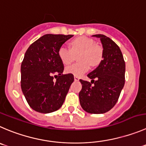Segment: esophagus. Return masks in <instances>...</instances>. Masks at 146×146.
Segmentation results:
<instances>
[{
	"label": "esophagus",
	"instance_id": "34e87169",
	"mask_svg": "<svg viewBox=\"0 0 146 146\" xmlns=\"http://www.w3.org/2000/svg\"><path fill=\"white\" fill-rule=\"evenodd\" d=\"M79 80H80V77L74 76V81H79Z\"/></svg>",
	"mask_w": 146,
	"mask_h": 146
}]
</instances>
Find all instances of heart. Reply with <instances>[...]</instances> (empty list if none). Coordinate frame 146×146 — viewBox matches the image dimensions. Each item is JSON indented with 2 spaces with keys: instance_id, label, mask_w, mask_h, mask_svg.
Returning a JSON list of instances; mask_svg holds the SVG:
<instances>
[{
  "instance_id": "b5f03b06",
  "label": "heart",
  "mask_w": 146,
  "mask_h": 146,
  "mask_svg": "<svg viewBox=\"0 0 146 146\" xmlns=\"http://www.w3.org/2000/svg\"><path fill=\"white\" fill-rule=\"evenodd\" d=\"M71 48L62 45L58 50L60 60L64 64H69L74 60L75 54H79L80 62L66 66L65 72L77 77H81L90 69L91 64L96 66L102 59V48L95 45L92 39L81 36L72 40L70 43Z\"/></svg>"
}]
</instances>
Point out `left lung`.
<instances>
[{"mask_svg": "<svg viewBox=\"0 0 146 146\" xmlns=\"http://www.w3.org/2000/svg\"><path fill=\"white\" fill-rule=\"evenodd\" d=\"M92 36L100 39L103 48L102 60L87 74L91 82L80 80L82 87L79 98L84 111L102 114L110 110L118 100L125 84V63L120 48L112 39L102 34Z\"/></svg>", "mask_w": 146, "mask_h": 146, "instance_id": "8db88e82", "label": "left lung"}]
</instances>
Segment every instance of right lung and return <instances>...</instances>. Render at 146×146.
Masks as SVG:
<instances>
[{
  "label": "right lung",
  "instance_id": "right-lung-1",
  "mask_svg": "<svg viewBox=\"0 0 146 146\" xmlns=\"http://www.w3.org/2000/svg\"><path fill=\"white\" fill-rule=\"evenodd\" d=\"M73 35L46 34L26 51L21 66V86L29 106L41 113H50L63 105L74 76L63 74L58 55L62 44ZM54 78H56L55 81Z\"/></svg>",
  "mask_w": 146,
  "mask_h": 146
}]
</instances>
